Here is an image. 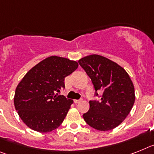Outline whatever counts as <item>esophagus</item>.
Returning a JSON list of instances; mask_svg holds the SVG:
<instances>
[{
  "label": "esophagus",
  "instance_id": "34e87169",
  "mask_svg": "<svg viewBox=\"0 0 154 154\" xmlns=\"http://www.w3.org/2000/svg\"><path fill=\"white\" fill-rule=\"evenodd\" d=\"M81 101V99H79V100H74V103H76V104H78V103H80Z\"/></svg>",
  "mask_w": 154,
  "mask_h": 154
}]
</instances>
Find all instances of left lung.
<instances>
[{
    "label": "left lung",
    "instance_id": "obj_1",
    "mask_svg": "<svg viewBox=\"0 0 154 154\" xmlns=\"http://www.w3.org/2000/svg\"><path fill=\"white\" fill-rule=\"evenodd\" d=\"M92 81L95 89L103 94L100 101H90V109L83 115L94 129L109 131L125 120L135 102V90L129 74L119 64L100 55H90L78 61Z\"/></svg>",
    "mask_w": 154,
    "mask_h": 154
}]
</instances>
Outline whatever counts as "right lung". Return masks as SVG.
<instances>
[{
  "mask_svg": "<svg viewBox=\"0 0 154 154\" xmlns=\"http://www.w3.org/2000/svg\"><path fill=\"white\" fill-rule=\"evenodd\" d=\"M78 63L52 56L28 72L16 88L14 104L24 123L39 133H48L62 124L73 101L60 95L64 80Z\"/></svg>",
  "mask_w": 154,
  "mask_h": 154,
  "instance_id": "obj_1",
  "label": "right lung"
}]
</instances>
